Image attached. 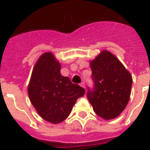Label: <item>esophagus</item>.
<instances>
[{"label": "esophagus", "mask_w": 150, "mask_h": 150, "mask_svg": "<svg viewBox=\"0 0 150 150\" xmlns=\"http://www.w3.org/2000/svg\"><path fill=\"white\" fill-rule=\"evenodd\" d=\"M80 86H81L82 87V88H86V85H85V83L84 82H82V83H81V84H80Z\"/></svg>", "instance_id": "1"}]
</instances>
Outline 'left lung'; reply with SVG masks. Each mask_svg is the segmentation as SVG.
Returning <instances> with one entry per match:
<instances>
[{
  "label": "left lung",
  "mask_w": 150,
  "mask_h": 150,
  "mask_svg": "<svg viewBox=\"0 0 150 150\" xmlns=\"http://www.w3.org/2000/svg\"><path fill=\"white\" fill-rule=\"evenodd\" d=\"M95 88L87 97L94 112L104 120H111L123 112L130 99L132 76L114 54L103 50L90 61Z\"/></svg>",
  "instance_id": "obj_1"
}]
</instances>
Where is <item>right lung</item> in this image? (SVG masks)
<instances>
[{"mask_svg": "<svg viewBox=\"0 0 150 150\" xmlns=\"http://www.w3.org/2000/svg\"><path fill=\"white\" fill-rule=\"evenodd\" d=\"M61 63L52 52L41 55L35 64L28 86L30 102L49 123L60 124L71 112L85 89L61 74Z\"/></svg>", "mask_w": 150, "mask_h": 150, "instance_id": "obj_1", "label": "right lung"}]
</instances>
